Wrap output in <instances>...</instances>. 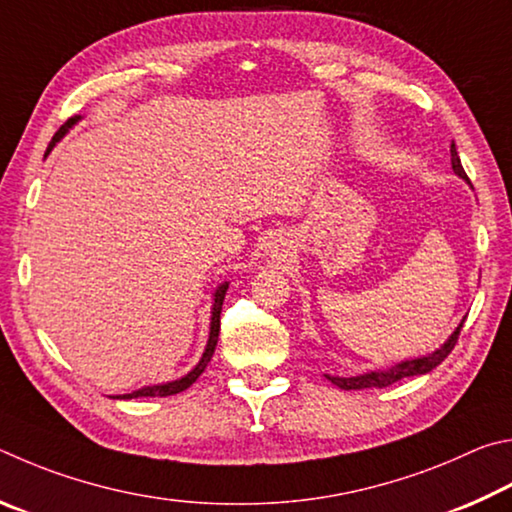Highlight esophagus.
Instances as JSON below:
<instances>
[{
	"label": "esophagus",
	"instance_id": "34e87169",
	"mask_svg": "<svg viewBox=\"0 0 512 512\" xmlns=\"http://www.w3.org/2000/svg\"><path fill=\"white\" fill-rule=\"evenodd\" d=\"M267 251H270L272 256H281V251H283V242H279V240L270 242V245H267Z\"/></svg>",
	"mask_w": 512,
	"mask_h": 512
}]
</instances>
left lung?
<instances>
[{"label": "left lung", "instance_id": "1", "mask_svg": "<svg viewBox=\"0 0 512 512\" xmlns=\"http://www.w3.org/2000/svg\"><path fill=\"white\" fill-rule=\"evenodd\" d=\"M450 152H452V170L461 179H465V182L470 184V179H468V175H465V170L461 166V159H459V152H456L454 141H452V146H450ZM463 321L454 328V333L447 337V342L441 348H436V351H432V353L420 355V357H411V360H402L398 364L389 366V369H378V371L351 375V378H339V375H326V378L333 382L335 387L344 389V391H360V389H382V387H389V384L398 382V380H405V378H411V375H425L429 371H434L436 366L441 364L445 357L452 353V348L456 344V339H459V333H461V328H463Z\"/></svg>", "mask_w": 512, "mask_h": 512}]
</instances>
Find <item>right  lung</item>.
Segmentation results:
<instances>
[{"label": "right lung", "instance_id": "add662e5", "mask_svg": "<svg viewBox=\"0 0 512 512\" xmlns=\"http://www.w3.org/2000/svg\"><path fill=\"white\" fill-rule=\"evenodd\" d=\"M83 119V116H71V119L62 125V128L56 132V137L51 139L47 152H44V157L49 155V152L56 148V143L65 137V134L74 128V125ZM229 290V281L220 283L218 288L213 290V306H211V324H209V339H206V346H204V353L200 357V362H197L191 371H188L186 375H182V378L177 380H170V382H161V384H150V387H141L137 391L132 393H123V396H110L112 400H132V398H166V396H175V393L184 391L191 387V384L200 378V375L204 373L206 366H209L211 357H213V351H215V344H218V333H220V312H222V301H224V294H227Z\"/></svg>", "mask_w": 512, "mask_h": 512}]
</instances>
